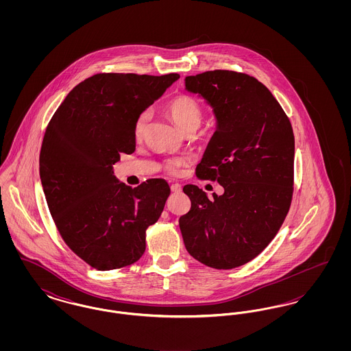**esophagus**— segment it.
<instances>
[{
    "label": "esophagus",
    "mask_w": 351,
    "mask_h": 351,
    "mask_svg": "<svg viewBox=\"0 0 351 351\" xmlns=\"http://www.w3.org/2000/svg\"><path fill=\"white\" fill-rule=\"evenodd\" d=\"M171 191L173 193H179V192H182V185L180 184H172L171 185Z\"/></svg>",
    "instance_id": "1"
}]
</instances>
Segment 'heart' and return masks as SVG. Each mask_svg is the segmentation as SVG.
<instances>
[{
  "instance_id": "1",
  "label": "heart",
  "mask_w": 351,
  "mask_h": 351,
  "mask_svg": "<svg viewBox=\"0 0 351 351\" xmlns=\"http://www.w3.org/2000/svg\"><path fill=\"white\" fill-rule=\"evenodd\" d=\"M165 110L171 119L176 123V126L186 132V130H196L200 125L202 118V110L200 104L191 96L179 95L165 104ZM149 122V113L142 112L135 118L134 122L133 133L135 139H141L145 134V129ZM189 163L188 156H173L168 158L163 162V169L169 175H178L180 169Z\"/></svg>"
}]
</instances>
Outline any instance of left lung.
Instances as JSON below:
<instances>
[{"instance_id":"obj_1","label":"left lung","mask_w":351,"mask_h":351,"mask_svg":"<svg viewBox=\"0 0 351 351\" xmlns=\"http://www.w3.org/2000/svg\"><path fill=\"white\" fill-rule=\"evenodd\" d=\"M208 101L217 130L196 167L223 193L209 200L197 185L184 193L191 209L179 219L186 251L202 265L232 269L258 256L275 238L293 195L295 136L283 108L255 77L215 69L185 77Z\"/></svg>"}]
</instances>
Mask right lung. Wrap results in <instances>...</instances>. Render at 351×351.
Wrapping results in <instances>:
<instances>
[{
  "mask_svg": "<svg viewBox=\"0 0 351 351\" xmlns=\"http://www.w3.org/2000/svg\"><path fill=\"white\" fill-rule=\"evenodd\" d=\"M179 77L96 73L68 93L47 125L39 173L51 216L68 247L96 269L135 263L165 209V179L132 188L118 183L113 165L135 151V118Z\"/></svg>",
  "mask_w": 351,
  "mask_h": 351,
  "instance_id": "add662e5",
  "label": "right lung"
}]
</instances>
